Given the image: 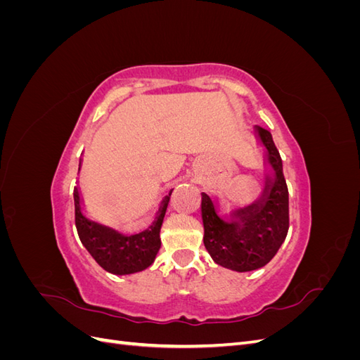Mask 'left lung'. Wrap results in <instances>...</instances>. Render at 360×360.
Masks as SVG:
<instances>
[{
	"label": "left lung",
	"instance_id": "left-lung-1",
	"mask_svg": "<svg viewBox=\"0 0 360 360\" xmlns=\"http://www.w3.org/2000/svg\"><path fill=\"white\" fill-rule=\"evenodd\" d=\"M264 148V188L259 197L245 207L217 213V201L202 192L201 216L204 246L216 264L234 271L264 267L276 255L288 233V189L282 172V160L269 130L254 127Z\"/></svg>",
	"mask_w": 360,
	"mask_h": 360
}]
</instances>
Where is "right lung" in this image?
Returning <instances> with one entry per match:
<instances>
[{"label":"right lung","mask_w":360,"mask_h":360,"mask_svg":"<svg viewBox=\"0 0 360 360\" xmlns=\"http://www.w3.org/2000/svg\"><path fill=\"white\" fill-rule=\"evenodd\" d=\"M171 192L172 189L162 200L156 213V219L147 230L138 234H123L115 228L91 221L84 214L79 188L76 186L73 191L75 225L76 230H78L81 243L96 259V263L112 275L123 276L146 270L148 266L153 264L159 252L160 226L169 202Z\"/></svg>","instance_id":"obj_1"}]
</instances>
